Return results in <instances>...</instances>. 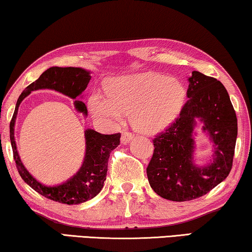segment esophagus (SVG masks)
Instances as JSON below:
<instances>
[{"label":"esophagus","instance_id":"34e87169","mask_svg":"<svg viewBox=\"0 0 252 252\" xmlns=\"http://www.w3.org/2000/svg\"><path fill=\"white\" fill-rule=\"evenodd\" d=\"M133 134L131 133V132H129V131H125V132L122 133V137H121V142L122 144H127V142H129L131 139H133Z\"/></svg>","mask_w":252,"mask_h":252}]
</instances>
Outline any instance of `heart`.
Masks as SVG:
<instances>
[{
	"label": "heart",
	"mask_w": 252,
	"mask_h": 252,
	"mask_svg": "<svg viewBox=\"0 0 252 252\" xmlns=\"http://www.w3.org/2000/svg\"><path fill=\"white\" fill-rule=\"evenodd\" d=\"M105 90L107 97L96 93L89 97L92 114L107 122L130 114L132 126L144 133L158 132L174 122L187 99L181 81L156 72L111 79Z\"/></svg>",
	"instance_id": "heart-1"
}]
</instances>
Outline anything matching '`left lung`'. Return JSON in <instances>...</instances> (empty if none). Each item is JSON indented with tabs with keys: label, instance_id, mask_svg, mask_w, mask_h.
<instances>
[{
	"label": "left lung",
	"instance_id": "left-lung-1",
	"mask_svg": "<svg viewBox=\"0 0 252 252\" xmlns=\"http://www.w3.org/2000/svg\"><path fill=\"white\" fill-rule=\"evenodd\" d=\"M187 96L189 99L174 122L154 138L155 149L147 166L152 189L172 201L202 197L226 179L238 136L235 111L222 82L193 71ZM198 118L214 146L212 163L201 168L193 163L192 134Z\"/></svg>",
	"mask_w": 252,
	"mask_h": 252
}]
</instances>
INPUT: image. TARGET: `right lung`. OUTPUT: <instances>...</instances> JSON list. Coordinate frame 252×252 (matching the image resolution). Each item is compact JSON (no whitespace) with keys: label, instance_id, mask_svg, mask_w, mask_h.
Returning a JSON list of instances; mask_svg holds the SVG:
<instances>
[{"label":"right lung","instance_id":"add662e5","mask_svg":"<svg viewBox=\"0 0 252 252\" xmlns=\"http://www.w3.org/2000/svg\"><path fill=\"white\" fill-rule=\"evenodd\" d=\"M90 78L92 77L89 76L88 71L81 67H50L43 72L36 81L25 88L21 95L19 96L16 110L10 122V140L19 174L29 187H32L39 194L53 201L61 202V204H81V202L90 200L100 192L104 181L106 180L110 154L120 145L121 133L102 134L92 129L86 130V156L80 170L73 178L67 180L63 185L46 187L36 181L21 163L20 157L18 155L16 141H14V123H16L19 105L25 97H27L33 90L45 88L54 89L56 92L62 93L63 95L76 99L87 88ZM74 105L79 112L87 115V107L81 100H76Z\"/></svg>","mask_w":252,"mask_h":252}]
</instances>
